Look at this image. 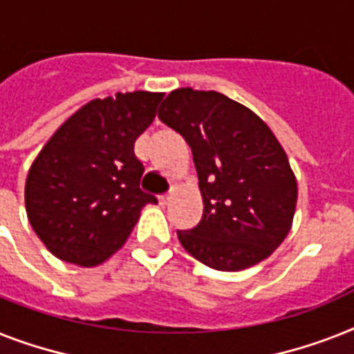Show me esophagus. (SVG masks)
I'll list each match as a JSON object with an SVG mask.
<instances>
[{"instance_id": "1", "label": "esophagus", "mask_w": 354, "mask_h": 354, "mask_svg": "<svg viewBox=\"0 0 354 354\" xmlns=\"http://www.w3.org/2000/svg\"><path fill=\"white\" fill-rule=\"evenodd\" d=\"M169 202H171V194H162V196H160V203H162V205H167Z\"/></svg>"}]
</instances>
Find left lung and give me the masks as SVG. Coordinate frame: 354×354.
<instances>
[{
	"label": "left lung",
	"mask_w": 354,
	"mask_h": 354,
	"mask_svg": "<svg viewBox=\"0 0 354 354\" xmlns=\"http://www.w3.org/2000/svg\"><path fill=\"white\" fill-rule=\"evenodd\" d=\"M158 118L192 149L205 205L196 227L176 231L183 249L216 271L266 260L291 229L298 196L271 129L231 97L191 87L172 91Z\"/></svg>",
	"instance_id": "1"
}]
</instances>
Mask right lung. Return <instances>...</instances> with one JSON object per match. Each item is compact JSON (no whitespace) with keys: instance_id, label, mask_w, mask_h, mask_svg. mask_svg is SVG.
<instances>
[{"instance_id":"1","label":"right lung","mask_w":354,"mask_h":354,"mask_svg":"<svg viewBox=\"0 0 354 354\" xmlns=\"http://www.w3.org/2000/svg\"><path fill=\"white\" fill-rule=\"evenodd\" d=\"M160 93L120 94L83 105L54 132L25 183L28 222L59 260L93 267L125 243L140 211L158 198L140 189L136 138Z\"/></svg>"}]
</instances>
